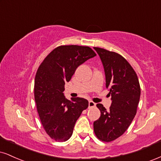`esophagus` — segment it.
<instances>
[{
  "label": "esophagus",
  "instance_id": "34e87169",
  "mask_svg": "<svg viewBox=\"0 0 161 161\" xmlns=\"http://www.w3.org/2000/svg\"><path fill=\"white\" fill-rule=\"evenodd\" d=\"M95 106H96V103L92 102V101L89 102V108H94Z\"/></svg>",
  "mask_w": 161,
  "mask_h": 161
}]
</instances>
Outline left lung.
Wrapping results in <instances>:
<instances>
[{"label": "left lung", "instance_id": "8db88e82", "mask_svg": "<svg viewBox=\"0 0 161 161\" xmlns=\"http://www.w3.org/2000/svg\"><path fill=\"white\" fill-rule=\"evenodd\" d=\"M94 49L102 60L112 103L110 110L102 104H97L101 116L93 127L99 140L110 142L125 132L135 116L140 98V83L134 69L124 57L100 47Z\"/></svg>", "mask_w": 161, "mask_h": 161}]
</instances>
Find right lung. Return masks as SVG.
I'll return each instance as SVG.
<instances>
[{"mask_svg": "<svg viewBox=\"0 0 161 161\" xmlns=\"http://www.w3.org/2000/svg\"><path fill=\"white\" fill-rule=\"evenodd\" d=\"M95 56L90 47L62 45L53 49L37 70L34 85L37 111L45 131L56 141L71 137L76 121L89 105L85 98H65V82L71 80L79 65Z\"/></svg>", "mask_w": 161, "mask_h": 161, "instance_id": "1", "label": "right lung"}]
</instances>
